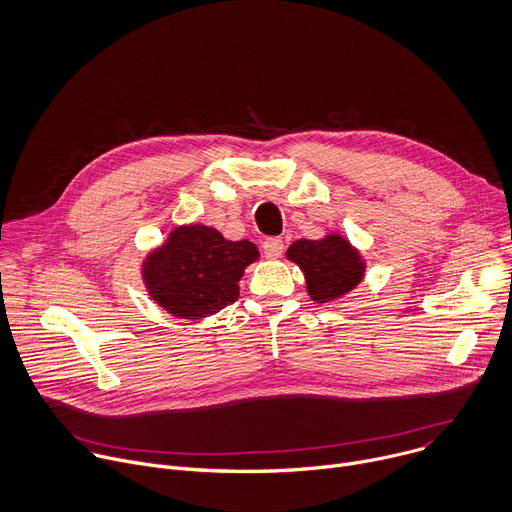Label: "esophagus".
Listing matches in <instances>:
<instances>
[{"instance_id":"34e87169","label":"esophagus","mask_w":512,"mask_h":512,"mask_svg":"<svg viewBox=\"0 0 512 512\" xmlns=\"http://www.w3.org/2000/svg\"><path fill=\"white\" fill-rule=\"evenodd\" d=\"M262 250H264V256L270 258V260H278L284 252V244L280 238H268L264 244H262Z\"/></svg>"}]
</instances>
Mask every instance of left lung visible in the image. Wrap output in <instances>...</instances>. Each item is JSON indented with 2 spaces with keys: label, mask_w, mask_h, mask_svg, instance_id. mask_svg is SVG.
Returning a JSON list of instances; mask_svg holds the SVG:
<instances>
[{
  "label": "left lung",
  "mask_w": 512,
  "mask_h": 512,
  "mask_svg": "<svg viewBox=\"0 0 512 512\" xmlns=\"http://www.w3.org/2000/svg\"><path fill=\"white\" fill-rule=\"evenodd\" d=\"M286 258L294 262L306 280V292L315 302H333L353 292L365 278V258L341 234L331 232L321 240H296Z\"/></svg>",
  "instance_id": "obj_1"
}]
</instances>
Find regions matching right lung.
<instances>
[{
    "mask_svg": "<svg viewBox=\"0 0 512 512\" xmlns=\"http://www.w3.org/2000/svg\"><path fill=\"white\" fill-rule=\"evenodd\" d=\"M260 260L250 240H226L203 224L175 226L141 262L143 284L155 304L177 319L199 321L240 296L244 270Z\"/></svg>",
    "mask_w": 512,
    "mask_h": 512,
    "instance_id": "right-lung-1",
    "label": "right lung"
}]
</instances>
